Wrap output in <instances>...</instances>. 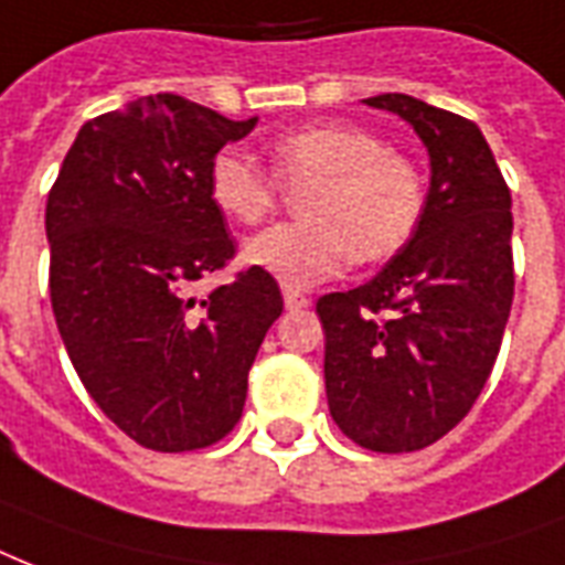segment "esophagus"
Instances as JSON below:
<instances>
[{"label": "esophagus", "instance_id": "34e87169", "mask_svg": "<svg viewBox=\"0 0 565 565\" xmlns=\"http://www.w3.org/2000/svg\"><path fill=\"white\" fill-rule=\"evenodd\" d=\"M282 300H286V309H306V306H312V300L303 295V291H297V288H282Z\"/></svg>", "mask_w": 565, "mask_h": 565}]
</instances>
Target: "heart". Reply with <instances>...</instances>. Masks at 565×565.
I'll list each match as a JSON object with an SVG mask.
<instances>
[{
  "label": "heart",
  "instance_id": "b5f03b06",
  "mask_svg": "<svg viewBox=\"0 0 565 565\" xmlns=\"http://www.w3.org/2000/svg\"><path fill=\"white\" fill-rule=\"evenodd\" d=\"M270 170L250 156L221 150L209 164V200L235 223H262L282 200V185L300 196L306 221L253 235L244 259L306 288L339 277L356 256L392 259L409 244L427 205L422 164L365 126L318 124L279 138Z\"/></svg>",
  "mask_w": 565,
  "mask_h": 565
}]
</instances>
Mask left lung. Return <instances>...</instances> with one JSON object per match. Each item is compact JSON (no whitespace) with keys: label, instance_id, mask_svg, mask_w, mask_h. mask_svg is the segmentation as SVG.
<instances>
[{"label":"left lung","instance_id":"obj_1","mask_svg":"<svg viewBox=\"0 0 565 565\" xmlns=\"http://www.w3.org/2000/svg\"><path fill=\"white\" fill-rule=\"evenodd\" d=\"M413 124L430 152L418 230L377 277L318 300L327 404L360 448H427L469 415L513 306V212L487 138L406 94L362 99Z\"/></svg>","mask_w":565,"mask_h":565}]
</instances>
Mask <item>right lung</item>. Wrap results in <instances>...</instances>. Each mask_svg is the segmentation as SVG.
Listing matches in <instances>:
<instances>
[{"mask_svg":"<svg viewBox=\"0 0 565 565\" xmlns=\"http://www.w3.org/2000/svg\"><path fill=\"white\" fill-rule=\"evenodd\" d=\"M253 126L185 96H143L87 120L50 188V297L64 348L96 406L150 450L209 448L233 430L282 312L277 279L256 265L203 300L191 295L235 256L205 177L223 143Z\"/></svg>","mask_w":565,"mask_h":565,"instance_id":"add662e5","label":"right lung"}]
</instances>
